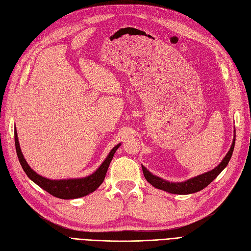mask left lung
I'll use <instances>...</instances> for the list:
<instances>
[{
    "label": "left lung",
    "mask_w": 251,
    "mask_h": 251,
    "mask_svg": "<svg viewBox=\"0 0 251 251\" xmlns=\"http://www.w3.org/2000/svg\"><path fill=\"white\" fill-rule=\"evenodd\" d=\"M234 142H235V134H234V138H233V142L231 144L230 150L228 151V153H227L226 156L224 157L222 162L220 163L216 169H214L208 173L200 175V176H197L195 178L189 179L185 182H182V183H173V182H168V181H165L161 178L156 177V176H154L153 174H151L142 165V171H143L144 178L147 179V181L149 182L150 184L155 186L156 188L162 189V191L169 192V193H172V194L188 195V194L197 193V192L201 191V189L206 187L208 184H210L211 182L219 176V174L226 168V165L228 164L230 158H231V155H232V151H233V149H234Z\"/></svg>",
    "instance_id": "left-lung-1"
}]
</instances>
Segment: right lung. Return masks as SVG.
Instances as JSON below:
<instances>
[{"instance_id":"right-lung-1","label":"right lung","mask_w":251,"mask_h":251,"mask_svg":"<svg viewBox=\"0 0 251 251\" xmlns=\"http://www.w3.org/2000/svg\"><path fill=\"white\" fill-rule=\"evenodd\" d=\"M14 142H16V150H17V154H18L20 163L27 176L31 179L34 183H36L40 187L45 189L47 193L59 199L80 198V197L89 195L90 193H92L95 191V189H97V187L103 182L105 174H107V171L109 169L110 162L113 159V156L115 154L116 150L120 146L119 143L115 148H113V150L110 151V154L108 155L107 158H105V160L102 162V164L100 166V168H98V170L86 178L68 179V180H50L40 176V175H37L28 165L24 156L22 154L17 131H14Z\"/></svg>"}]
</instances>
